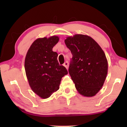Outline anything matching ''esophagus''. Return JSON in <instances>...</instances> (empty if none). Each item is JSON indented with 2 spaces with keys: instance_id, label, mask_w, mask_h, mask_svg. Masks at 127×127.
Here are the masks:
<instances>
[{
  "instance_id": "esophagus-1",
  "label": "esophagus",
  "mask_w": 127,
  "mask_h": 127,
  "mask_svg": "<svg viewBox=\"0 0 127 127\" xmlns=\"http://www.w3.org/2000/svg\"><path fill=\"white\" fill-rule=\"evenodd\" d=\"M63 65L65 67V68L68 69L69 68V63L68 62H65V63L63 64Z\"/></svg>"
}]
</instances>
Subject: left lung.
I'll list each match as a JSON object with an SVG mask.
<instances>
[{
    "mask_svg": "<svg viewBox=\"0 0 127 127\" xmlns=\"http://www.w3.org/2000/svg\"><path fill=\"white\" fill-rule=\"evenodd\" d=\"M65 44L72 55L69 72L81 95L92 97L101 90L107 74L108 63L101 47L83 34L68 36Z\"/></svg>",
    "mask_w": 127,
    "mask_h": 127,
    "instance_id": "left-lung-1",
    "label": "left lung"
}]
</instances>
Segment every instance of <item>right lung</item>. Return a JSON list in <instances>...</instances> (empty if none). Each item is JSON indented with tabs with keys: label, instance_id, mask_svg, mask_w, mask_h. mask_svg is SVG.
Here are the masks:
<instances>
[{
	"label": "right lung",
	"instance_id": "1",
	"mask_svg": "<svg viewBox=\"0 0 127 127\" xmlns=\"http://www.w3.org/2000/svg\"><path fill=\"white\" fill-rule=\"evenodd\" d=\"M59 40L57 36L37 39L26 56L25 68L29 85L42 99L49 98L58 90L62 78L68 74L65 67L59 65L57 53L52 51Z\"/></svg>",
	"mask_w": 127,
	"mask_h": 127
}]
</instances>
